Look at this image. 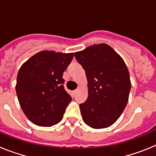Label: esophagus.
<instances>
[{"label":"esophagus","instance_id":"34e87169","mask_svg":"<svg viewBox=\"0 0 156 156\" xmlns=\"http://www.w3.org/2000/svg\"><path fill=\"white\" fill-rule=\"evenodd\" d=\"M80 88H81L80 87H78V88H77L76 90H74V91H73V93H74V94H76L77 92H78V91H79L80 90Z\"/></svg>","mask_w":156,"mask_h":156}]
</instances>
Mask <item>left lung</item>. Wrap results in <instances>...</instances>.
I'll return each instance as SVG.
<instances>
[{
	"instance_id": "left-lung-1",
	"label": "left lung",
	"mask_w": 156,
	"mask_h": 156,
	"mask_svg": "<svg viewBox=\"0 0 156 156\" xmlns=\"http://www.w3.org/2000/svg\"><path fill=\"white\" fill-rule=\"evenodd\" d=\"M74 55L87 79V99L80 105L83 120L94 129L108 127L119 119L129 99L131 82L126 63L104 43Z\"/></svg>"
}]
</instances>
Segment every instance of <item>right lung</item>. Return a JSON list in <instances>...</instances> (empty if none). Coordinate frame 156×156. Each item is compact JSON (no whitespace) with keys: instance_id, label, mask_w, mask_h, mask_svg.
Here are the masks:
<instances>
[{"instance_id":"right-lung-1","label":"right lung","mask_w":156,"mask_h":156,"mask_svg":"<svg viewBox=\"0 0 156 156\" xmlns=\"http://www.w3.org/2000/svg\"><path fill=\"white\" fill-rule=\"evenodd\" d=\"M73 53L41 51L25 62L16 90L25 115L34 124L52 126L62 119L72 98L64 89L63 73Z\"/></svg>"}]
</instances>
